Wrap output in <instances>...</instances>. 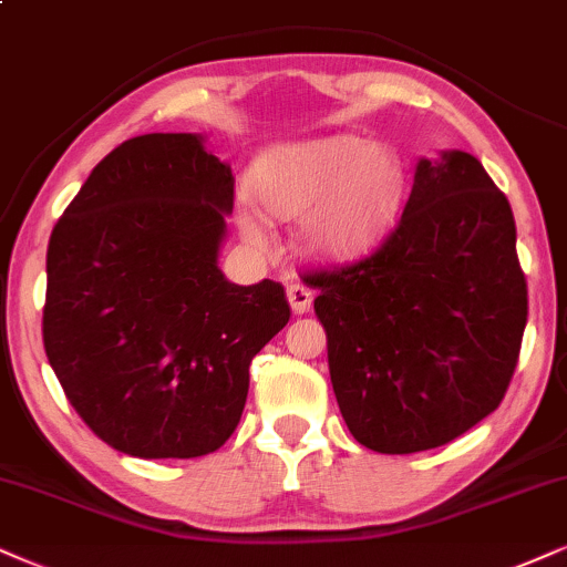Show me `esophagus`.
I'll list each match as a JSON object with an SVG mask.
<instances>
[{"label":"esophagus","instance_id":"obj_1","mask_svg":"<svg viewBox=\"0 0 567 567\" xmlns=\"http://www.w3.org/2000/svg\"><path fill=\"white\" fill-rule=\"evenodd\" d=\"M288 300H290L292 311L308 313V311H311V303H313V292L308 290L306 285L292 282V285H288Z\"/></svg>","mask_w":567,"mask_h":567}]
</instances>
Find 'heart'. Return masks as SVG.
Masks as SVG:
<instances>
[{"instance_id":"1","label":"heart","mask_w":567,"mask_h":567,"mask_svg":"<svg viewBox=\"0 0 567 567\" xmlns=\"http://www.w3.org/2000/svg\"><path fill=\"white\" fill-rule=\"evenodd\" d=\"M256 196L277 219H300V246L321 259H350L374 246L405 196V164L386 143L329 135L282 146L254 172ZM240 233L267 240L259 212L243 206Z\"/></svg>"}]
</instances>
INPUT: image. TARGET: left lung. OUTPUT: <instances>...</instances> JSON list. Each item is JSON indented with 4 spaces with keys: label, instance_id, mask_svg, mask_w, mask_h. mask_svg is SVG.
I'll return each mask as SVG.
<instances>
[{
    "label": "left lung",
    "instance_id": "1",
    "mask_svg": "<svg viewBox=\"0 0 567 567\" xmlns=\"http://www.w3.org/2000/svg\"><path fill=\"white\" fill-rule=\"evenodd\" d=\"M342 419L363 447H442L503 403L528 317L505 193L465 152L421 159L367 259L306 275Z\"/></svg>",
    "mask_w": 567,
    "mask_h": 567
}]
</instances>
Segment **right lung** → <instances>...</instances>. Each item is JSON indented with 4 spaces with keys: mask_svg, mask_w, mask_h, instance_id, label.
<instances>
[{
    "mask_svg": "<svg viewBox=\"0 0 567 567\" xmlns=\"http://www.w3.org/2000/svg\"><path fill=\"white\" fill-rule=\"evenodd\" d=\"M230 164L196 133L120 143L54 225L44 348L99 440L133 457H198L238 426L248 367L290 306L275 279L235 285L219 248Z\"/></svg>",
    "mask_w": 567,
    "mask_h": 567,
    "instance_id": "add662e5",
    "label": "right lung"
}]
</instances>
